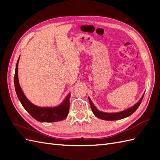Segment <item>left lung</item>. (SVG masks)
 Segmentation results:
<instances>
[{"instance_id": "8db88e82", "label": "left lung", "mask_w": 160, "mask_h": 160, "mask_svg": "<svg viewBox=\"0 0 160 160\" xmlns=\"http://www.w3.org/2000/svg\"><path fill=\"white\" fill-rule=\"evenodd\" d=\"M143 98V95L142 96L141 99H140L134 106H133L132 108H131L127 110H125L123 111H122V112L112 113H103V112H101V111H99V110L96 109L93 103H92V101L90 99V98H89V101L92 111H93V114L96 116L97 118H98L101 119L108 120V121H114V120H118V119L125 118L127 117H129V116H130L132 114H133L135 111L137 110V109L139 108V105L141 104Z\"/></svg>"}]
</instances>
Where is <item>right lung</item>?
I'll list each match as a JSON object with an SVG mask.
<instances>
[{
    "label": "right lung",
    "mask_w": 160,
    "mask_h": 160,
    "mask_svg": "<svg viewBox=\"0 0 160 160\" xmlns=\"http://www.w3.org/2000/svg\"><path fill=\"white\" fill-rule=\"evenodd\" d=\"M19 58L17 62L15 73L14 77V88L17 95L18 98L21 103L23 108L27 111L32 117L36 120L41 122H59V121L63 120L65 119L69 113V98L70 95H69L67 98L57 108H39L33 105L28 101L25 95H24L21 88L18 83V63Z\"/></svg>",
    "instance_id": "1"
}]
</instances>
